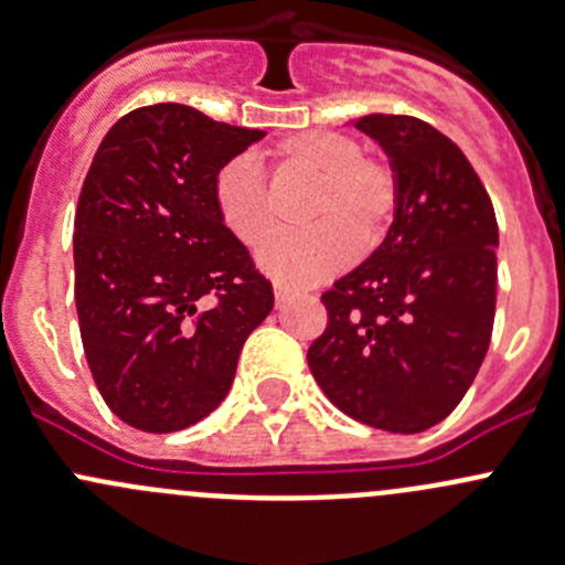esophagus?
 <instances>
[{"instance_id":"esophagus-1","label":"esophagus","mask_w":565,"mask_h":565,"mask_svg":"<svg viewBox=\"0 0 565 565\" xmlns=\"http://www.w3.org/2000/svg\"><path fill=\"white\" fill-rule=\"evenodd\" d=\"M273 292H276V300H278V303H284V300L292 298V295L298 292V289L289 287V284H284V281H276V284H273Z\"/></svg>"}]
</instances>
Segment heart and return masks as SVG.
<instances>
[{"mask_svg":"<svg viewBox=\"0 0 565 565\" xmlns=\"http://www.w3.org/2000/svg\"><path fill=\"white\" fill-rule=\"evenodd\" d=\"M361 141L341 130H300L270 150L273 180L311 182L303 202L309 230L278 235L259 262L287 284H315L341 270L352 254L383 241L398 207V174L383 156L361 152ZM213 204L226 232L256 248L276 230L270 188L248 158H232L213 177Z\"/></svg>","mask_w":565,"mask_h":565,"instance_id":"heart-1","label":"heart"}]
</instances>
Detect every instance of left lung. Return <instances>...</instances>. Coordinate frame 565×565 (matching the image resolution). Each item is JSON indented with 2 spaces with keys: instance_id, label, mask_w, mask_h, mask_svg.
<instances>
[{
  "instance_id": "8db88e82",
  "label": "left lung",
  "mask_w": 565,
  "mask_h": 565,
  "mask_svg": "<svg viewBox=\"0 0 565 565\" xmlns=\"http://www.w3.org/2000/svg\"><path fill=\"white\" fill-rule=\"evenodd\" d=\"M398 174L380 248L322 292L328 324L309 347L324 396L361 424L415 435L454 413L492 339L498 218L465 152L407 114H369Z\"/></svg>"
}]
</instances>
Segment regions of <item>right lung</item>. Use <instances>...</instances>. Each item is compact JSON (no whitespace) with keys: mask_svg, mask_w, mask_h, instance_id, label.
<instances>
[{"mask_svg":"<svg viewBox=\"0 0 565 565\" xmlns=\"http://www.w3.org/2000/svg\"><path fill=\"white\" fill-rule=\"evenodd\" d=\"M182 104L141 106L100 141L76 207L84 355L117 418L180 431L232 388L273 284L221 224L213 177L262 139Z\"/></svg>","mask_w":565,"mask_h":565,"instance_id":"obj_1","label":"right lung"}]
</instances>
